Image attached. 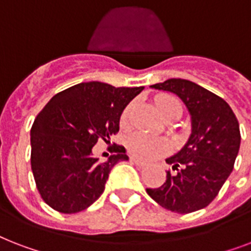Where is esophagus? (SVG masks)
I'll return each mask as SVG.
<instances>
[{
    "instance_id": "obj_1",
    "label": "esophagus",
    "mask_w": 251,
    "mask_h": 251,
    "mask_svg": "<svg viewBox=\"0 0 251 251\" xmlns=\"http://www.w3.org/2000/svg\"><path fill=\"white\" fill-rule=\"evenodd\" d=\"M130 161H131L133 164H135V165H137V167H139V168L146 167V163H145V161L138 160V159H135V157H130Z\"/></svg>"
}]
</instances>
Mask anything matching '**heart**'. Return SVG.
I'll use <instances>...</instances> for the list:
<instances>
[{"label": "heart", "mask_w": 251, "mask_h": 251, "mask_svg": "<svg viewBox=\"0 0 251 251\" xmlns=\"http://www.w3.org/2000/svg\"><path fill=\"white\" fill-rule=\"evenodd\" d=\"M156 106L159 113L164 120H168L176 116H181L182 108L177 99L169 95H163L156 98ZM133 105L130 104L124 109L121 114V125L126 126L129 124L130 113H131ZM126 146L130 153H133L135 157H139L142 160H151L155 157L160 156L169 150V143L165 139L161 138L151 137L145 133H134L131 134L127 141Z\"/></svg>", "instance_id": "obj_1"}]
</instances>
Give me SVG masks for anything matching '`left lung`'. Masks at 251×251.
<instances>
[{
    "mask_svg": "<svg viewBox=\"0 0 251 251\" xmlns=\"http://www.w3.org/2000/svg\"><path fill=\"white\" fill-rule=\"evenodd\" d=\"M151 88L177 95L191 117V134L178 152L165 159L175 175L157 189H147L161 207L189 214L210 204L233 171L238 155L240 125L228 102L186 79H168Z\"/></svg>",
    "mask_w": 251,
    "mask_h": 251,
    "instance_id": "1",
    "label": "left lung"
}]
</instances>
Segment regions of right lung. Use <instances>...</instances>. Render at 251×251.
<instances>
[{
  "mask_svg": "<svg viewBox=\"0 0 251 251\" xmlns=\"http://www.w3.org/2000/svg\"><path fill=\"white\" fill-rule=\"evenodd\" d=\"M145 87L83 82L54 95L31 129V168L44 202L62 214L83 211L99 199L110 171L129 160L118 146L104 163L92 153L120 129L126 105Z\"/></svg>",
  "mask_w": 251,
  "mask_h": 251,
  "instance_id": "obj_1",
  "label": "right lung"
}]
</instances>
